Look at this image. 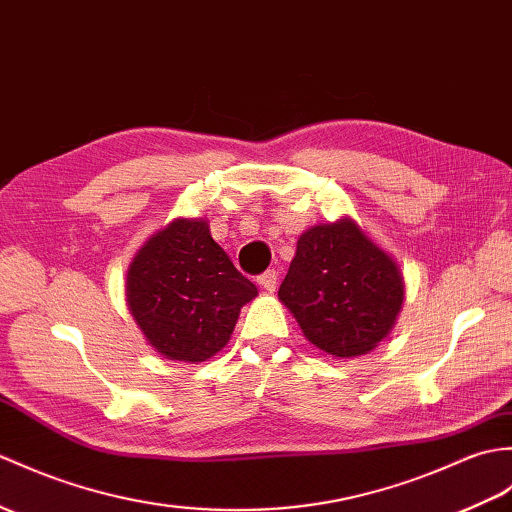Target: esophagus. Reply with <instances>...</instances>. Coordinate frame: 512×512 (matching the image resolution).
Instances as JSON below:
<instances>
[{
  "label": "esophagus",
  "instance_id": "1",
  "mask_svg": "<svg viewBox=\"0 0 512 512\" xmlns=\"http://www.w3.org/2000/svg\"><path fill=\"white\" fill-rule=\"evenodd\" d=\"M257 283L264 288L266 292H275L277 290V283H279V272L277 270H266L264 275L257 277Z\"/></svg>",
  "mask_w": 512,
  "mask_h": 512
}]
</instances>
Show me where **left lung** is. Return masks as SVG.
<instances>
[{"instance_id": "left-lung-1", "label": "left lung", "mask_w": 512, "mask_h": 512, "mask_svg": "<svg viewBox=\"0 0 512 512\" xmlns=\"http://www.w3.org/2000/svg\"><path fill=\"white\" fill-rule=\"evenodd\" d=\"M403 277L351 218L307 229L279 299L303 336L331 358H355L382 342L403 303Z\"/></svg>"}]
</instances>
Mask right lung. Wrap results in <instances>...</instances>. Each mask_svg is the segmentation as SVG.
Masks as SVG:
<instances>
[{
  "mask_svg": "<svg viewBox=\"0 0 512 512\" xmlns=\"http://www.w3.org/2000/svg\"><path fill=\"white\" fill-rule=\"evenodd\" d=\"M255 283L213 242L207 220L178 218L139 248L126 301L146 340L168 360L205 362L229 342Z\"/></svg>",
  "mask_w": 512,
  "mask_h": 512,
  "instance_id": "1",
  "label": "right lung"
}]
</instances>
